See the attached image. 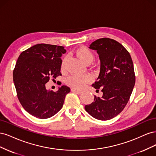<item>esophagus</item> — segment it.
Masks as SVG:
<instances>
[{
    "mask_svg": "<svg viewBox=\"0 0 156 156\" xmlns=\"http://www.w3.org/2000/svg\"><path fill=\"white\" fill-rule=\"evenodd\" d=\"M71 90H72V92H75V93H76V94H80L82 93L81 90H77V89L73 88L71 89Z\"/></svg>",
    "mask_w": 156,
    "mask_h": 156,
    "instance_id": "obj_1",
    "label": "esophagus"
}]
</instances>
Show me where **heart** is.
Instances as JSON below:
<instances>
[{"label": "heart", "mask_w": 156, "mask_h": 156, "mask_svg": "<svg viewBox=\"0 0 156 156\" xmlns=\"http://www.w3.org/2000/svg\"><path fill=\"white\" fill-rule=\"evenodd\" d=\"M75 53L78 58L86 64L91 63L94 58L92 52L84 47L79 48ZM66 60V58H64L61 64L62 69H64ZM90 81L91 77L88 75H72L67 79L66 83L69 86L75 88H82Z\"/></svg>", "instance_id": "1"}]
</instances>
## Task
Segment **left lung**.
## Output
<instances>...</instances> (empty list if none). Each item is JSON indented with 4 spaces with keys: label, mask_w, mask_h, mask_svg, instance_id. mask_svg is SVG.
<instances>
[{
    "label": "left lung",
    "mask_w": 156,
    "mask_h": 156,
    "mask_svg": "<svg viewBox=\"0 0 156 156\" xmlns=\"http://www.w3.org/2000/svg\"><path fill=\"white\" fill-rule=\"evenodd\" d=\"M96 51L100 60V74L93 84L96 90L101 88V98L85 105V110L94 119L111 120L123 111L129 101L135 83L133 61L124 47L119 42L103 37L90 45Z\"/></svg>",
    "instance_id": "left-lung-1"
}]
</instances>
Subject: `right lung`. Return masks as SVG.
<instances>
[{
    "label": "right lung",
    "mask_w": 156,
    "mask_h": 156,
    "mask_svg": "<svg viewBox=\"0 0 156 156\" xmlns=\"http://www.w3.org/2000/svg\"><path fill=\"white\" fill-rule=\"evenodd\" d=\"M64 47L36 44L19 56L13 73V83L19 100L25 111L40 119L56 115L62 108L70 88L62 85L56 92L46 88L51 77L61 75Z\"/></svg>",
    "instance_id": "obj_1"
}]
</instances>
